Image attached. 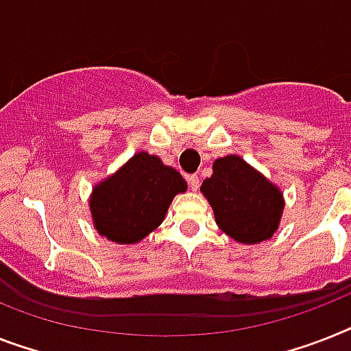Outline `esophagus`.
Wrapping results in <instances>:
<instances>
[{
    "mask_svg": "<svg viewBox=\"0 0 351 351\" xmlns=\"http://www.w3.org/2000/svg\"><path fill=\"white\" fill-rule=\"evenodd\" d=\"M188 184L192 188V192H197L201 186V179H199V176H188Z\"/></svg>",
    "mask_w": 351,
    "mask_h": 351,
    "instance_id": "1",
    "label": "esophagus"
}]
</instances>
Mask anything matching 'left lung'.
I'll use <instances>...</instances> for the list:
<instances>
[{
    "mask_svg": "<svg viewBox=\"0 0 351 351\" xmlns=\"http://www.w3.org/2000/svg\"><path fill=\"white\" fill-rule=\"evenodd\" d=\"M217 226L239 244H260L280 228L283 192L240 156L215 159L211 178L202 181Z\"/></svg>",
    "mask_w": 351,
    "mask_h": 351,
    "instance_id": "obj_1",
    "label": "left lung"
}]
</instances>
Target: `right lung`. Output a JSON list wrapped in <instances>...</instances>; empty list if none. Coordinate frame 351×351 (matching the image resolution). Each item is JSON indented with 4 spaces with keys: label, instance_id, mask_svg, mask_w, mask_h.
Here are the masks:
<instances>
[{
    "label": "right lung",
    "instance_id": "1",
    "mask_svg": "<svg viewBox=\"0 0 351 351\" xmlns=\"http://www.w3.org/2000/svg\"><path fill=\"white\" fill-rule=\"evenodd\" d=\"M181 173L154 154L136 152L95 184L89 211L95 230L117 244H138L165 221L173 197L186 192Z\"/></svg>",
    "mask_w": 351,
    "mask_h": 351
}]
</instances>
